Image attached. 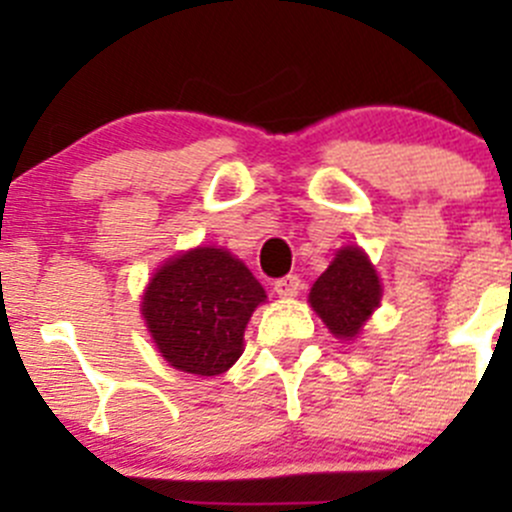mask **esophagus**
I'll return each instance as SVG.
<instances>
[{"label":"esophagus","mask_w":512,"mask_h":512,"mask_svg":"<svg viewBox=\"0 0 512 512\" xmlns=\"http://www.w3.org/2000/svg\"><path fill=\"white\" fill-rule=\"evenodd\" d=\"M299 289H302V280H299L297 275H287V277H280V280H275V292L285 299L297 297Z\"/></svg>","instance_id":"1"}]
</instances>
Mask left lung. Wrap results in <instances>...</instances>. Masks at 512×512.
Listing matches in <instances>:
<instances>
[{"instance_id":"8db88e82","label":"left lung","mask_w":512,"mask_h":512,"mask_svg":"<svg viewBox=\"0 0 512 512\" xmlns=\"http://www.w3.org/2000/svg\"><path fill=\"white\" fill-rule=\"evenodd\" d=\"M381 302V282L374 265L359 247L337 252L312 289L309 304L337 339H354Z\"/></svg>"}]
</instances>
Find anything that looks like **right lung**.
Wrapping results in <instances>:
<instances>
[{
	"mask_svg": "<svg viewBox=\"0 0 512 512\" xmlns=\"http://www.w3.org/2000/svg\"><path fill=\"white\" fill-rule=\"evenodd\" d=\"M265 299L245 262L223 247H195L153 275L141 314L170 366L218 376L240 359L247 322Z\"/></svg>",
	"mask_w": 512,
	"mask_h": 512,
	"instance_id": "obj_1",
	"label": "right lung"
}]
</instances>
